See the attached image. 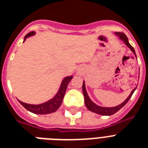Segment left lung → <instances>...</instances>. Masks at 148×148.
Masks as SVG:
<instances>
[{
    "label": "left lung",
    "instance_id": "obj_1",
    "mask_svg": "<svg viewBox=\"0 0 148 148\" xmlns=\"http://www.w3.org/2000/svg\"><path fill=\"white\" fill-rule=\"evenodd\" d=\"M116 34L117 35L119 36L120 39H121L124 42V44L127 46V47L131 50V51L133 52L134 54L136 55L135 53V51L134 49V47L131 46L128 42V39L127 38V36L125 35V34L122 33V32H116ZM137 58V57H136ZM136 87L134 89H133V90L131 91V95H129L128 97L125 100V101L123 102L122 103H121L120 105L117 106V107H114V108H102V107H100V106L96 105L95 103H93L92 101H90V99L88 97V94H87V91H86L85 89V84H84V82H83V87H82V90H83V94H84V103H85V105L87 107L88 110H90V111H92V112H95L96 114H98L101 115H108V116H110V115H112L114 114H115L116 112H117L118 110L124 107L125 104L127 103V102L130 100V98L131 97L132 95H133V93L134 92V90H136Z\"/></svg>",
    "mask_w": 148,
    "mask_h": 148
}]
</instances>
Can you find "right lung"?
<instances>
[{
    "label": "right lung",
    "instance_id": "right-lung-1",
    "mask_svg": "<svg viewBox=\"0 0 148 148\" xmlns=\"http://www.w3.org/2000/svg\"><path fill=\"white\" fill-rule=\"evenodd\" d=\"M34 34V32L31 31L28 33L25 36L24 40H26L27 38H28L30 36H32ZM72 79V77H65L62 81V84L60 85V88L58 90V94L55 95V97L52 98L51 100L48 101L47 102H45L41 104H38V105H33V104H28V103H24L22 101L19 102L21 103L22 105L24 106V108H26L27 110L34 113V114H51V113L55 112L56 110H58V108H60L63 99L64 97L65 92L67 90V85L71 80Z\"/></svg>",
    "mask_w": 148,
    "mask_h": 148
}]
</instances>
